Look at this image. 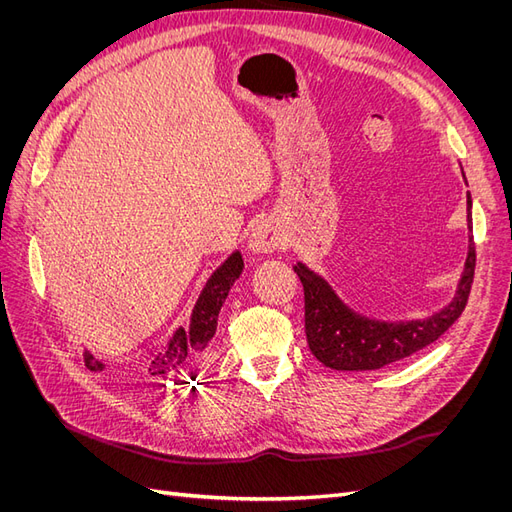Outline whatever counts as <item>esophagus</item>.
<instances>
[{
	"label": "esophagus",
	"instance_id": "1",
	"mask_svg": "<svg viewBox=\"0 0 512 512\" xmlns=\"http://www.w3.org/2000/svg\"><path fill=\"white\" fill-rule=\"evenodd\" d=\"M280 245H282V235L273 224L260 222L254 226L252 235H250V252L252 254H271L275 250H280Z\"/></svg>",
	"mask_w": 512,
	"mask_h": 512
}]
</instances>
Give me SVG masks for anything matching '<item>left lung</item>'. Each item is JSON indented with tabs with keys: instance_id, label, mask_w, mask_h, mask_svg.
Instances as JSON below:
<instances>
[{
	"instance_id": "1",
	"label": "left lung",
	"mask_w": 512,
	"mask_h": 512,
	"mask_svg": "<svg viewBox=\"0 0 512 512\" xmlns=\"http://www.w3.org/2000/svg\"><path fill=\"white\" fill-rule=\"evenodd\" d=\"M468 228L472 230V198L468 194ZM476 250L470 235L468 258L453 301L425 320H369L337 297L335 290L303 262L294 265L305 292V335L320 363L339 371L380 369L427 348L453 327L466 309L474 280Z\"/></svg>"
}]
</instances>
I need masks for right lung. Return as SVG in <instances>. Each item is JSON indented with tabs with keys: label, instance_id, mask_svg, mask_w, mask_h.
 I'll return each instance as SVG.
<instances>
[{
	"label": "right lung",
	"instance_id": "obj_1",
	"mask_svg": "<svg viewBox=\"0 0 512 512\" xmlns=\"http://www.w3.org/2000/svg\"><path fill=\"white\" fill-rule=\"evenodd\" d=\"M243 271V258L241 252H232L222 265L213 271V275L207 280V286L200 292V297L192 309V318H190V327L183 329L179 327L173 337L162 346V350L153 356L147 365V376H164L170 374V371H177L188 367L192 363L194 356L205 350L209 342L215 335V329H218V316L222 303L228 297L230 286L239 280V275ZM85 367L89 371H102L104 363L98 361L94 354L89 350L83 352Z\"/></svg>",
	"mask_w": 512,
	"mask_h": 512
}]
</instances>
